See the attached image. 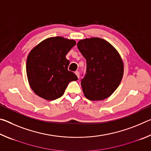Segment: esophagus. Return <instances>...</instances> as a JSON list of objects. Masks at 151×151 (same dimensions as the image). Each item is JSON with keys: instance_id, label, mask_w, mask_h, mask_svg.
Segmentation results:
<instances>
[{"instance_id": "esophagus-1", "label": "esophagus", "mask_w": 151, "mask_h": 151, "mask_svg": "<svg viewBox=\"0 0 151 151\" xmlns=\"http://www.w3.org/2000/svg\"><path fill=\"white\" fill-rule=\"evenodd\" d=\"M75 75H76V76H77V77L78 78H79V76H80V73H79V72H78V70H76V71H75Z\"/></svg>"}]
</instances>
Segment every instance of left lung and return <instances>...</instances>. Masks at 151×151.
I'll use <instances>...</instances> for the list:
<instances>
[{"mask_svg": "<svg viewBox=\"0 0 151 151\" xmlns=\"http://www.w3.org/2000/svg\"><path fill=\"white\" fill-rule=\"evenodd\" d=\"M77 47L86 60V73L81 80L85 96L91 101L108 98L123 76L121 55L109 42L97 37L79 40Z\"/></svg>", "mask_w": 151, "mask_h": 151, "instance_id": "left-lung-1", "label": "left lung"}]
</instances>
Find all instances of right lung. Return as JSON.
Returning <instances> with one entry per match:
<instances>
[{
	"label": "right lung",
	"mask_w": 151,
	"mask_h": 151,
	"mask_svg": "<svg viewBox=\"0 0 151 151\" xmlns=\"http://www.w3.org/2000/svg\"><path fill=\"white\" fill-rule=\"evenodd\" d=\"M76 45L75 40L61 37L42 40L30 50L27 60V75L34 93L48 101L62 96L70 81H77L68 70L66 55Z\"/></svg>",
	"instance_id": "add662e5"
}]
</instances>
